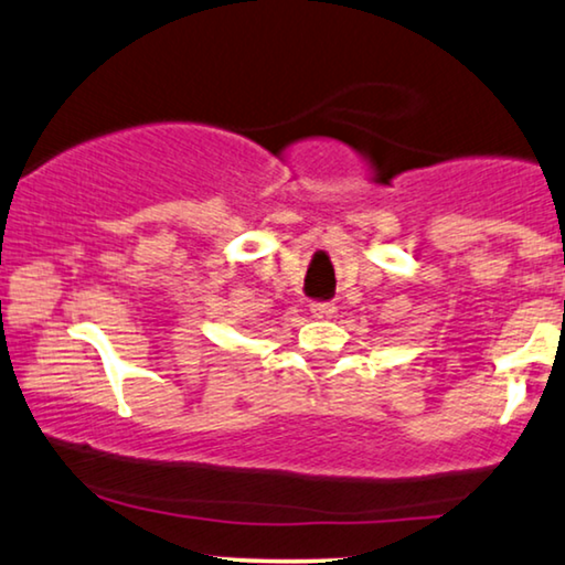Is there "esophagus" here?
<instances>
[{
    "mask_svg": "<svg viewBox=\"0 0 565 565\" xmlns=\"http://www.w3.org/2000/svg\"><path fill=\"white\" fill-rule=\"evenodd\" d=\"M309 312L320 317V320H328V317L335 312V305H332V301H312V305H309Z\"/></svg>",
    "mask_w": 565,
    "mask_h": 565,
    "instance_id": "esophagus-1",
    "label": "esophagus"
}]
</instances>
